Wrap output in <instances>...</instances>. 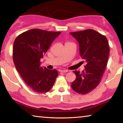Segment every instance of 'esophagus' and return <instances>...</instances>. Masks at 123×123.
Here are the masks:
<instances>
[{
    "label": "esophagus",
    "instance_id": "obj_1",
    "mask_svg": "<svg viewBox=\"0 0 123 123\" xmlns=\"http://www.w3.org/2000/svg\"><path fill=\"white\" fill-rule=\"evenodd\" d=\"M60 72H62V73H66V72H67L68 70H61Z\"/></svg>",
    "mask_w": 123,
    "mask_h": 123
}]
</instances>
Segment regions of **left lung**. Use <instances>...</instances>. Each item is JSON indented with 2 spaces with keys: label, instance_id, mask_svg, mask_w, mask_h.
I'll list each match as a JSON object with an SVG mask.
<instances>
[{
  "label": "left lung",
  "instance_id": "1",
  "mask_svg": "<svg viewBox=\"0 0 123 123\" xmlns=\"http://www.w3.org/2000/svg\"><path fill=\"white\" fill-rule=\"evenodd\" d=\"M79 43L80 55L86 61L82 73L74 70L76 79L72 88L79 94H86L96 88L106 68L110 47L105 36L92 29L70 32Z\"/></svg>",
  "mask_w": 123,
  "mask_h": 123
}]
</instances>
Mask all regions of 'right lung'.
<instances>
[{
    "label": "right lung",
    "mask_w": 123,
    "mask_h": 123,
    "mask_svg": "<svg viewBox=\"0 0 123 123\" xmlns=\"http://www.w3.org/2000/svg\"><path fill=\"white\" fill-rule=\"evenodd\" d=\"M60 34L33 29L18 35L14 41V66L25 84L35 92H49L59 74L56 69L42 67L40 60Z\"/></svg>",
    "instance_id": "obj_1"
}]
</instances>
